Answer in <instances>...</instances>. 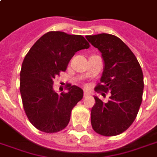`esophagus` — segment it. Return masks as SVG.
<instances>
[{
	"label": "esophagus",
	"mask_w": 157,
	"mask_h": 157,
	"mask_svg": "<svg viewBox=\"0 0 157 157\" xmlns=\"http://www.w3.org/2000/svg\"><path fill=\"white\" fill-rule=\"evenodd\" d=\"M89 93L87 92H84V94H83V97L84 98H86V97H88Z\"/></svg>",
	"instance_id": "1"
}]
</instances>
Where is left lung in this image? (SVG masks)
<instances>
[{"label":"left lung","instance_id":"1","mask_svg":"<svg viewBox=\"0 0 157 157\" xmlns=\"http://www.w3.org/2000/svg\"><path fill=\"white\" fill-rule=\"evenodd\" d=\"M102 53L104 68L96 92H111L109 102L94 97L91 112L92 128L104 136L124 132L133 124L142 102L144 78L135 55L121 39L100 33L86 37Z\"/></svg>","mask_w":157,"mask_h":157}]
</instances>
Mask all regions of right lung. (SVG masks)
<instances>
[{"label": "right lung", "instance_id": "1", "mask_svg": "<svg viewBox=\"0 0 157 157\" xmlns=\"http://www.w3.org/2000/svg\"><path fill=\"white\" fill-rule=\"evenodd\" d=\"M89 47L83 36L52 31L42 36L26 55L20 72V92L26 115L40 131L56 133L68 125L83 91L67 84L68 92L58 94L53 89V80L66 70L75 52Z\"/></svg>", "mask_w": 157, "mask_h": 157}]
</instances>
